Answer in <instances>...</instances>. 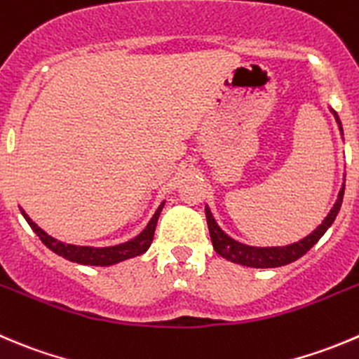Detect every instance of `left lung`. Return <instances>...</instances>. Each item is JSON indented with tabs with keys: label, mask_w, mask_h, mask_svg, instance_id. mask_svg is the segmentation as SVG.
<instances>
[{
	"label": "left lung",
	"mask_w": 359,
	"mask_h": 359,
	"mask_svg": "<svg viewBox=\"0 0 359 359\" xmlns=\"http://www.w3.org/2000/svg\"><path fill=\"white\" fill-rule=\"evenodd\" d=\"M335 117H337V123H339L340 131H342V123H340L337 114ZM344 187L346 186H342V189H340L339 193V198H337L335 205H333V208L330 210V214L325 217V221H323L321 224L311 233V235L305 236L304 240H300V242L297 243H291V245H286V247H250V245H245V243L236 242V240L229 238V236L219 228L215 219L212 217L210 208L205 207V215H207V224H208V231H210L212 245H214L215 252L221 254L222 257L233 261V263L243 264V266L277 268V266H284V264L293 263V261H297L298 257L307 254L309 250L318 243V240L325 235L326 229L333 224V221H335L337 214H339L340 210V205H342V200H344Z\"/></svg>",
	"instance_id": "8db88e82"
}]
</instances>
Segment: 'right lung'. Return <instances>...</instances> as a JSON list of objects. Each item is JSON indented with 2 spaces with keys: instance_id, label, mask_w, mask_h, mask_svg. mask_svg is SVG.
Here are the masks:
<instances>
[{
  "instance_id": "1",
  "label": "right lung",
  "mask_w": 359,
  "mask_h": 359,
  "mask_svg": "<svg viewBox=\"0 0 359 359\" xmlns=\"http://www.w3.org/2000/svg\"><path fill=\"white\" fill-rule=\"evenodd\" d=\"M163 207L165 203H161L156 210V214L152 215V219L149 221L147 228L140 233L138 236H135L133 240L130 242L119 243V245H112V247H83V245H72V243H65L59 242V240L52 238L50 235L43 231L41 228H38L29 217L22 212L24 219L27 221V224L31 226L34 233L40 236L41 242L52 250V252L59 254V256L66 257V259L73 261V263H80V264H91V266H109V264H116L119 261L130 259V257L140 256L144 254L145 250L151 247L152 238H154V231H156V224H158L159 214H161Z\"/></svg>"
}]
</instances>
